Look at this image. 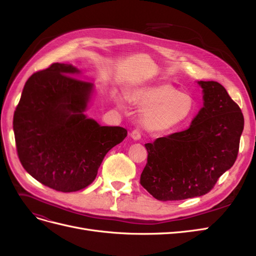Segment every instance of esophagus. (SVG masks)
I'll list each match as a JSON object with an SVG mask.
<instances>
[{
	"label": "esophagus",
	"instance_id": "obj_1",
	"mask_svg": "<svg viewBox=\"0 0 256 256\" xmlns=\"http://www.w3.org/2000/svg\"><path fill=\"white\" fill-rule=\"evenodd\" d=\"M131 138H132L134 140H140V138H141V131L138 129L132 130V132H131Z\"/></svg>",
	"mask_w": 256,
	"mask_h": 256
}]
</instances>
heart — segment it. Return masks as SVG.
Segmentation results:
<instances>
[{
    "label": "heart",
    "instance_id": "1",
    "mask_svg": "<svg viewBox=\"0 0 256 256\" xmlns=\"http://www.w3.org/2000/svg\"><path fill=\"white\" fill-rule=\"evenodd\" d=\"M131 102L142 112V122L152 132H166L186 122L193 109L191 97L170 83L146 85L132 92ZM118 104H122L120 99Z\"/></svg>",
    "mask_w": 256,
    "mask_h": 256
}]
</instances>
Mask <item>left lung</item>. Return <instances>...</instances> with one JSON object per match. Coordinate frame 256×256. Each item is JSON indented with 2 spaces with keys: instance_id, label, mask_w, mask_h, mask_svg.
I'll use <instances>...</instances> for the list:
<instances>
[{
  "instance_id": "left-lung-1",
  "label": "left lung",
  "mask_w": 256,
  "mask_h": 256,
  "mask_svg": "<svg viewBox=\"0 0 256 256\" xmlns=\"http://www.w3.org/2000/svg\"><path fill=\"white\" fill-rule=\"evenodd\" d=\"M204 106L191 126L147 143V164L140 178L159 200L204 196L238 156L244 120L239 106L214 81H200Z\"/></svg>"
}]
</instances>
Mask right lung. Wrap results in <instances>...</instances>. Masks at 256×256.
Segmentation results:
<instances>
[{"label":"right lung","instance_id":"right-lung-1","mask_svg":"<svg viewBox=\"0 0 256 256\" xmlns=\"http://www.w3.org/2000/svg\"><path fill=\"white\" fill-rule=\"evenodd\" d=\"M53 63L30 76L14 114L19 160L36 180L60 192L86 188L111 148L127 136L122 127L100 126L84 115L92 83Z\"/></svg>","mask_w":256,"mask_h":256}]
</instances>
